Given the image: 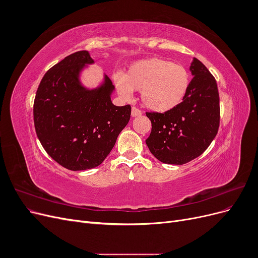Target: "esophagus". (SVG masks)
<instances>
[{
    "label": "esophagus",
    "instance_id": "obj_1",
    "mask_svg": "<svg viewBox=\"0 0 258 258\" xmlns=\"http://www.w3.org/2000/svg\"><path fill=\"white\" fill-rule=\"evenodd\" d=\"M141 115H142L141 110H139V108L136 107V106L132 107V110H131V116L132 117H138V116H141Z\"/></svg>",
    "mask_w": 258,
    "mask_h": 258
}]
</instances>
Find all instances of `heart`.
Listing matches in <instances>:
<instances>
[{
	"instance_id": "b5f03b06",
	"label": "heart",
	"mask_w": 258,
	"mask_h": 258,
	"mask_svg": "<svg viewBox=\"0 0 258 258\" xmlns=\"http://www.w3.org/2000/svg\"><path fill=\"white\" fill-rule=\"evenodd\" d=\"M114 82L119 95L130 98L132 90H141L142 103L154 112H168L182 103L190 85L187 69L162 58H147L132 63Z\"/></svg>"
}]
</instances>
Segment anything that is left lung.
Returning a JSON list of instances; mask_svg holds the SVG:
<instances>
[{"mask_svg": "<svg viewBox=\"0 0 258 258\" xmlns=\"http://www.w3.org/2000/svg\"><path fill=\"white\" fill-rule=\"evenodd\" d=\"M189 89L182 103L165 113H150L151 153L163 163L184 165L204 153L220 127V96L214 76L194 58Z\"/></svg>", "mask_w": 258, "mask_h": 258, "instance_id": "obj_1", "label": "left lung"}]
</instances>
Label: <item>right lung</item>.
Returning <instances> with one entry per match:
<instances>
[{
	"instance_id": "add662e5",
	"label": "right lung",
	"mask_w": 258,
	"mask_h": 258,
	"mask_svg": "<svg viewBox=\"0 0 258 258\" xmlns=\"http://www.w3.org/2000/svg\"><path fill=\"white\" fill-rule=\"evenodd\" d=\"M93 63L87 50L76 51L45 73L33 104L38 140L50 157L72 171L96 168L114 147L127 126L131 106H116L111 101L112 81L96 89L80 82L86 64Z\"/></svg>"
}]
</instances>
